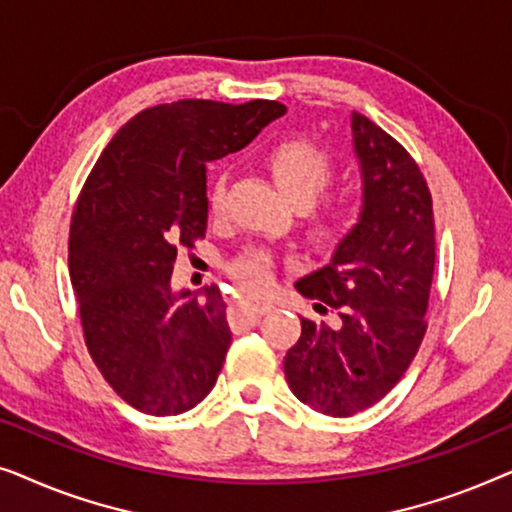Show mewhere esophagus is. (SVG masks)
Wrapping results in <instances>:
<instances>
[{
	"label": "esophagus",
	"mask_w": 512,
	"mask_h": 512,
	"mask_svg": "<svg viewBox=\"0 0 512 512\" xmlns=\"http://www.w3.org/2000/svg\"><path fill=\"white\" fill-rule=\"evenodd\" d=\"M242 307H244V310H249L251 314H268V312L275 310V305H272L270 300H265V298H247L242 303Z\"/></svg>",
	"instance_id": "obj_1"
}]
</instances>
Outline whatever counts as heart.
Here are the masks:
<instances>
[{"label":"heart","instance_id":"1","mask_svg":"<svg viewBox=\"0 0 512 512\" xmlns=\"http://www.w3.org/2000/svg\"><path fill=\"white\" fill-rule=\"evenodd\" d=\"M268 167L272 177L279 184V188L296 202L298 207L312 205L326 186L331 184L333 177V163L326 151H321L317 144L307 142V139L293 137L277 142L268 151ZM223 200H226V179L216 177L209 188V209L219 214L223 209ZM354 214L352 200L335 198L328 200L324 207H319L312 214V233L319 240L331 242L338 237L342 230L347 228L349 219ZM272 254L261 247H251L244 251L242 256L235 258L230 265L233 277L247 289L261 291L270 284L272 279Z\"/></svg>","mask_w":512,"mask_h":512}]
</instances>
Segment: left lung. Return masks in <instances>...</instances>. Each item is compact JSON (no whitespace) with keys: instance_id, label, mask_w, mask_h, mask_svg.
I'll list each match as a JSON object with an SVG mask.
<instances>
[{"instance_id":"obj_1","label":"left lung","mask_w":512,"mask_h":512,"mask_svg":"<svg viewBox=\"0 0 512 512\" xmlns=\"http://www.w3.org/2000/svg\"><path fill=\"white\" fill-rule=\"evenodd\" d=\"M352 149L361 172V214L324 268L296 289L338 324L300 319L284 356L293 396L317 412L349 417L401 380L426 333L436 265L429 186L410 153L370 118L352 111Z\"/></svg>"}]
</instances>
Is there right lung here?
Returning <instances> with one entry per match:
<instances>
[{"label":"right lung","instance_id":"1","mask_svg":"<svg viewBox=\"0 0 512 512\" xmlns=\"http://www.w3.org/2000/svg\"><path fill=\"white\" fill-rule=\"evenodd\" d=\"M272 100H179L139 111L102 151L76 202L69 277L88 352L146 415H181L216 384L233 340L219 286L172 289L179 247L207 230V163L284 116Z\"/></svg>","mask_w":512,"mask_h":512}]
</instances>
